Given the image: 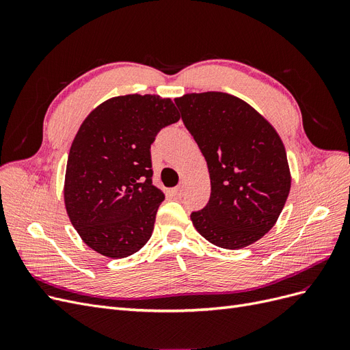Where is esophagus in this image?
Returning <instances> with one entry per match:
<instances>
[{
	"label": "esophagus",
	"instance_id": "34e87169",
	"mask_svg": "<svg viewBox=\"0 0 350 350\" xmlns=\"http://www.w3.org/2000/svg\"><path fill=\"white\" fill-rule=\"evenodd\" d=\"M184 193H185V184H184V183H183L181 185H178L176 188L172 189V194H174L175 197H183Z\"/></svg>",
	"mask_w": 350,
	"mask_h": 350
}]
</instances>
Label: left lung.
Returning a JSON list of instances; mask_svg holds the SVG:
<instances>
[{
  "mask_svg": "<svg viewBox=\"0 0 350 350\" xmlns=\"http://www.w3.org/2000/svg\"><path fill=\"white\" fill-rule=\"evenodd\" d=\"M210 175L207 206L191 215L198 234L225 250L262 238L291 191V169L274 126L250 103L224 92L175 99Z\"/></svg>",
  "mask_w": 350,
  "mask_h": 350,
  "instance_id": "8db88e82",
  "label": "left lung"
}]
</instances>
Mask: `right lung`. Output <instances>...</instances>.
<instances>
[{
  "mask_svg": "<svg viewBox=\"0 0 350 350\" xmlns=\"http://www.w3.org/2000/svg\"><path fill=\"white\" fill-rule=\"evenodd\" d=\"M181 115L169 98L124 94L94 108L70 147L64 203L88 247L124 258L150 239L165 194L152 183L150 144Z\"/></svg>",
  "mask_w": 350,
  "mask_h": 350,
  "instance_id": "add662e5",
  "label": "right lung"
}]
</instances>
